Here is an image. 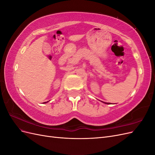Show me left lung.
<instances>
[{
    "mask_svg": "<svg viewBox=\"0 0 155 155\" xmlns=\"http://www.w3.org/2000/svg\"><path fill=\"white\" fill-rule=\"evenodd\" d=\"M104 103H105V102H104ZM105 104H107V103H105ZM107 104H109V103H107Z\"/></svg>",
    "mask_w": 155,
    "mask_h": 155,
    "instance_id": "obj_1",
    "label": "left lung"
}]
</instances>
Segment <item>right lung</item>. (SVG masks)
Here are the masks:
<instances>
[{
  "label": "right lung",
  "mask_w": 155,
  "mask_h": 155,
  "mask_svg": "<svg viewBox=\"0 0 155 155\" xmlns=\"http://www.w3.org/2000/svg\"><path fill=\"white\" fill-rule=\"evenodd\" d=\"M47 102H48V101H47ZM45 103H46V102H45Z\"/></svg>",
  "instance_id": "add662e5"
}]
</instances>
